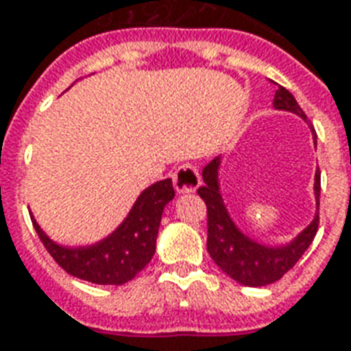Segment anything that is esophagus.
Returning a JSON list of instances; mask_svg holds the SVG:
<instances>
[{
	"mask_svg": "<svg viewBox=\"0 0 351 351\" xmlns=\"http://www.w3.org/2000/svg\"><path fill=\"white\" fill-rule=\"evenodd\" d=\"M173 184H175V190L178 193H193L201 184L199 169L195 165H190V163L180 165L173 175Z\"/></svg>",
	"mask_w": 351,
	"mask_h": 351,
	"instance_id": "obj_1",
	"label": "esophagus"
}]
</instances>
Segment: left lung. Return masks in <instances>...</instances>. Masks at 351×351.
<instances>
[{
  "instance_id": "1",
  "label": "left lung",
  "mask_w": 351,
  "mask_h": 351,
  "mask_svg": "<svg viewBox=\"0 0 351 351\" xmlns=\"http://www.w3.org/2000/svg\"><path fill=\"white\" fill-rule=\"evenodd\" d=\"M272 105L278 110L295 112L302 120H306V114L302 112L299 103L284 86L276 88ZM220 163L221 158L218 156L208 165H205L203 169L205 184L197 190L199 197L206 205V226H208L206 250L214 259V263L239 284L250 287L272 284L282 278L289 269H293L295 263L302 258V254L316 237L317 223H319V171H316L314 176V195L317 206L314 220L291 243L284 246H265L244 235L235 226V221L231 220L228 206L223 205V197L220 193V182H218Z\"/></svg>"
}]
</instances>
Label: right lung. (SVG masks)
<instances>
[{"instance_id": "right-lung-1", "label": "right lung", "mask_w": 351, "mask_h": 351, "mask_svg": "<svg viewBox=\"0 0 351 351\" xmlns=\"http://www.w3.org/2000/svg\"><path fill=\"white\" fill-rule=\"evenodd\" d=\"M173 197L171 178L152 184L138 195L125 220L110 235L99 243L77 248L54 243L34 216H29L45 248L65 272L92 284L122 286L135 278L154 258L161 214Z\"/></svg>"}]
</instances>
